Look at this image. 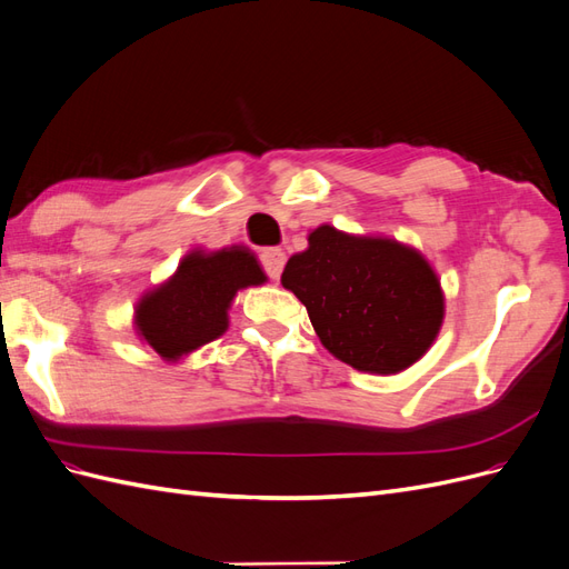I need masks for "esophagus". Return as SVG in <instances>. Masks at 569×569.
Wrapping results in <instances>:
<instances>
[{"label": "esophagus", "instance_id": "34e87169", "mask_svg": "<svg viewBox=\"0 0 569 569\" xmlns=\"http://www.w3.org/2000/svg\"><path fill=\"white\" fill-rule=\"evenodd\" d=\"M261 261H263V268H266V272L270 274V278L278 280L280 274H282L287 256H284L282 249H266V251L261 253Z\"/></svg>", "mask_w": 569, "mask_h": 569}]
</instances>
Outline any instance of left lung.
Returning <instances> with one entry per match:
<instances>
[{
	"instance_id": "1",
	"label": "left lung",
	"mask_w": 569,
	"mask_h": 569,
	"mask_svg": "<svg viewBox=\"0 0 569 569\" xmlns=\"http://www.w3.org/2000/svg\"><path fill=\"white\" fill-rule=\"evenodd\" d=\"M322 347L360 372L396 375L429 351L443 322V289L427 258L382 234L332 226L308 232V249L282 272Z\"/></svg>"
}]
</instances>
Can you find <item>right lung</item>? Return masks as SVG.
I'll use <instances>...</instances> for the list:
<instances>
[{
    "mask_svg": "<svg viewBox=\"0 0 569 569\" xmlns=\"http://www.w3.org/2000/svg\"><path fill=\"white\" fill-rule=\"evenodd\" d=\"M268 282L244 244L218 251L192 249L178 270L151 287L134 306V332L168 363L228 332L237 291Z\"/></svg>",
    "mask_w": 569,
    "mask_h": 569,
    "instance_id": "obj_1",
    "label": "right lung"
}]
</instances>
